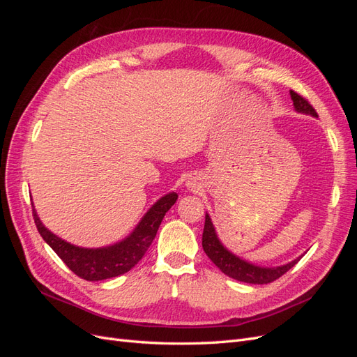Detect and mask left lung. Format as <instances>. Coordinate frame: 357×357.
<instances>
[{"label": "left lung", "instance_id": "obj_1", "mask_svg": "<svg viewBox=\"0 0 357 357\" xmlns=\"http://www.w3.org/2000/svg\"><path fill=\"white\" fill-rule=\"evenodd\" d=\"M290 96L291 101H294L295 109L301 113H307L317 117V112L312 107L304 96L299 95L295 91H290ZM202 248L205 255H207L211 262L218 266L223 274H226L228 277L238 280V282H244V283H250V284H268L275 282L277 278L282 277L283 274H286L290 268H294L299 259H295L287 265L278 266V268H261L248 264L243 259L236 257L235 255H232L231 252L226 250V248L222 245V243L219 241L218 235H215L214 226L211 223V219L208 214H205V225H204V232H202Z\"/></svg>", "mask_w": 357, "mask_h": 357}]
</instances>
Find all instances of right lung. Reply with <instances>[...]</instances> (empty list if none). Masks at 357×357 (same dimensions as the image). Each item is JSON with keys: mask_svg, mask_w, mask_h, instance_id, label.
Returning a JSON list of instances; mask_svg holds the SVG:
<instances>
[{"mask_svg": "<svg viewBox=\"0 0 357 357\" xmlns=\"http://www.w3.org/2000/svg\"><path fill=\"white\" fill-rule=\"evenodd\" d=\"M177 198L178 195L176 192L160 198L146 213L143 220L138 223L135 231L126 240L102 248L75 247L47 231L46 226L38 219L34 207H32V215H34L36 226L43 240L55 250L75 275L88 280V282H100V280L122 275L139 262V259L144 256L150 244L153 243L165 213L176 204Z\"/></svg>", "mask_w": 357, "mask_h": 357, "instance_id": "right-lung-1", "label": "right lung"}]
</instances>
